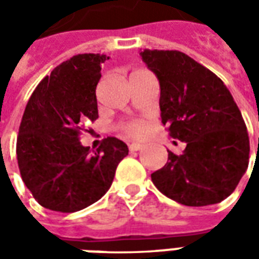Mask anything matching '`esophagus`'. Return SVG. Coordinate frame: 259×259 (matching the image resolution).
Returning a JSON list of instances; mask_svg holds the SVG:
<instances>
[{
  "instance_id": "esophagus-1",
  "label": "esophagus",
  "mask_w": 259,
  "mask_h": 259,
  "mask_svg": "<svg viewBox=\"0 0 259 259\" xmlns=\"http://www.w3.org/2000/svg\"><path fill=\"white\" fill-rule=\"evenodd\" d=\"M141 148H143V144H141V143H132V144H129V151L130 152L140 151Z\"/></svg>"
}]
</instances>
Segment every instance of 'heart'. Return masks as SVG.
Wrapping results in <instances>:
<instances>
[{"label": "heart", "instance_id": "heart-1", "mask_svg": "<svg viewBox=\"0 0 259 259\" xmlns=\"http://www.w3.org/2000/svg\"><path fill=\"white\" fill-rule=\"evenodd\" d=\"M120 129L130 137H141L146 133L147 124L144 122H141V120H133V122L120 124Z\"/></svg>", "mask_w": 259, "mask_h": 259}]
</instances>
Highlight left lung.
Masks as SVG:
<instances>
[{
    "mask_svg": "<svg viewBox=\"0 0 259 259\" xmlns=\"http://www.w3.org/2000/svg\"><path fill=\"white\" fill-rule=\"evenodd\" d=\"M141 58L155 73L161 119L169 135L185 141L182 155L151 175L158 190L187 206L228 198L248 168L250 140L239 107L223 81L180 51L144 50Z\"/></svg>",
    "mask_w": 259,
    "mask_h": 259,
    "instance_id": "obj_1",
    "label": "left lung"
}]
</instances>
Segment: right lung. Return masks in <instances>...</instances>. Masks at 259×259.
<instances>
[{"label": "right lung", "mask_w": 259, "mask_h": 259, "mask_svg": "<svg viewBox=\"0 0 259 259\" xmlns=\"http://www.w3.org/2000/svg\"><path fill=\"white\" fill-rule=\"evenodd\" d=\"M107 59L74 55L40 81L26 105L16 141L20 176L51 211L76 212L100 200L129 152L116 137H107L93 154L79 140L83 124L98 118L96 89Z\"/></svg>", "instance_id": "add662e5"}]
</instances>
